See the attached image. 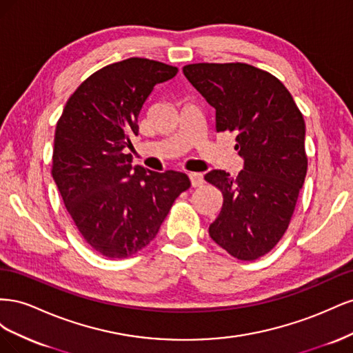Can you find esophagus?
<instances>
[{
    "instance_id": "34e87169",
    "label": "esophagus",
    "mask_w": 353,
    "mask_h": 353,
    "mask_svg": "<svg viewBox=\"0 0 353 353\" xmlns=\"http://www.w3.org/2000/svg\"><path fill=\"white\" fill-rule=\"evenodd\" d=\"M188 176H190V181H191V185H193V187H200L203 183H205V176H203L201 174L191 172V174H188Z\"/></svg>"
}]
</instances>
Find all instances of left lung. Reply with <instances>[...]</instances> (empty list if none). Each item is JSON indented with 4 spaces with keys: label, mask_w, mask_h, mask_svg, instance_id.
Here are the masks:
<instances>
[{
    "label": "left lung",
    "mask_w": 353,
    "mask_h": 353,
    "mask_svg": "<svg viewBox=\"0 0 353 353\" xmlns=\"http://www.w3.org/2000/svg\"><path fill=\"white\" fill-rule=\"evenodd\" d=\"M216 112V131L234 132L243 170L231 178L213 169L208 183L223 196L209 236L240 261L272 250L290 223L307 159L305 121L284 85L244 63H197L183 69Z\"/></svg>",
    "instance_id": "obj_1"
}]
</instances>
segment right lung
Returning a JSON list of instances; mask_svg holds the SVG:
<instances>
[{
  "mask_svg": "<svg viewBox=\"0 0 353 353\" xmlns=\"http://www.w3.org/2000/svg\"><path fill=\"white\" fill-rule=\"evenodd\" d=\"M176 73L148 59L113 63L79 85L57 122L52 178L82 237L105 258H128L145 248L191 185L184 172L132 166L123 152L138 135L148 95Z\"/></svg>",
  "mask_w": 353,
  "mask_h": 353,
  "instance_id": "1",
  "label": "right lung"
}]
</instances>
